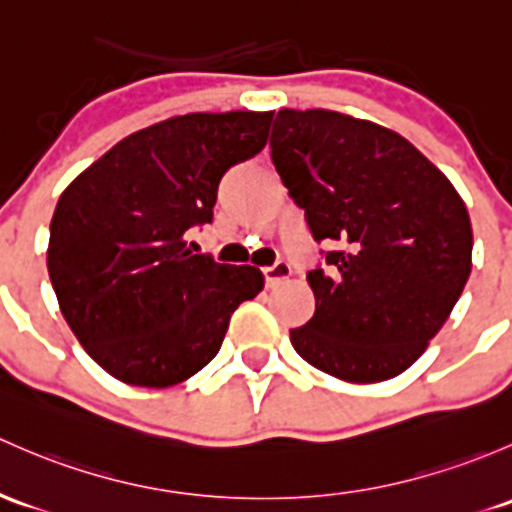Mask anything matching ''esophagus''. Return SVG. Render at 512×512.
<instances>
[{
	"mask_svg": "<svg viewBox=\"0 0 512 512\" xmlns=\"http://www.w3.org/2000/svg\"><path fill=\"white\" fill-rule=\"evenodd\" d=\"M292 277V265L284 260L274 262V265L265 267V279H267V287H277L279 282H284V279Z\"/></svg>",
	"mask_w": 512,
	"mask_h": 512,
	"instance_id": "esophagus-1",
	"label": "esophagus"
}]
</instances>
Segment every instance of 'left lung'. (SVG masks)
<instances>
[{
	"label": "left lung",
	"instance_id": "obj_1",
	"mask_svg": "<svg viewBox=\"0 0 512 512\" xmlns=\"http://www.w3.org/2000/svg\"><path fill=\"white\" fill-rule=\"evenodd\" d=\"M270 147L314 238L338 245L306 274L316 311L294 351L346 383L405 373L471 274L459 191L402 134L324 107L279 110Z\"/></svg>",
	"mask_w": 512,
	"mask_h": 512
}]
</instances>
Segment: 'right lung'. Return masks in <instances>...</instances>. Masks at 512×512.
Returning a JSON list of instances; mask_svg holds the SVG:
<instances>
[{"instance_id": "right-lung-1", "label": "right lung", "mask_w": 512, "mask_h": 512, "mask_svg": "<svg viewBox=\"0 0 512 512\" xmlns=\"http://www.w3.org/2000/svg\"><path fill=\"white\" fill-rule=\"evenodd\" d=\"M274 112H188L132 132L58 198L48 277L85 353L112 378L171 387L220 351L230 316L265 289L252 265L186 247L218 184L262 152Z\"/></svg>"}]
</instances>
